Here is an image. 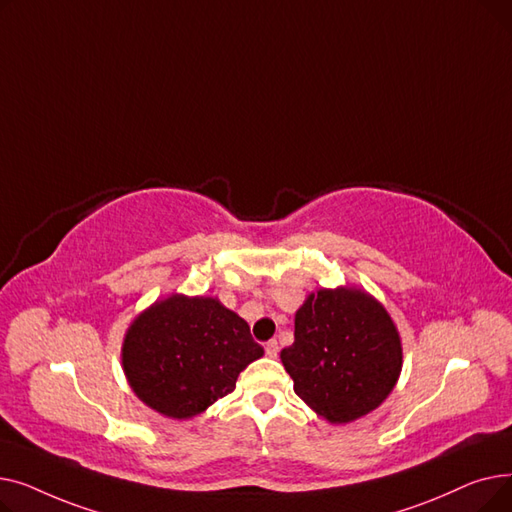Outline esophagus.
<instances>
[{
    "mask_svg": "<svg viewBox=\"0 0 512 512\" xmlns=\"http://www.w3.org/2000/svg\"><path fill=\"white\" fill-rule=\"evenodd\" d=\"M278 353H280V346H278V342L276 340H270L265 344V355L270 357V359H276L278 357Z\"/></svg>",
    "mask_w": 512,
    "mask_h": 512,
    "instance_id": "obj_1",
    "label": "esophagus"
}]
</instances>
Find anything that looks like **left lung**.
Instances as JSON below:
<instances>
[{
    "label": "left lung",
    "instance_id": "left-lung-1",
    "mask_svg": "<svg viewBox=\"0 0 512 512\" xmlns=\"http://www.w3.org/2000/svg\"><path fill=\"white\" fill-rule=\"evenodd\" d=\"M280 359L305 405L344 425L378 409L394 390L402 342L386 307L367 290L319 288L294 315V342Z\"/></svg>",
    "mask_w": 512,
    "mask_h": 512
}]
</instances>
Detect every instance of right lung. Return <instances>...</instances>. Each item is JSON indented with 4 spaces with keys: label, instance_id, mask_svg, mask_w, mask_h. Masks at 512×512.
Listing matches in <instances>:
<instances>
[{
    "label": "right lung",
    "instance_id": "obj_1",
    "mask_svg": "<svg viewBox=\"0 0 512 512\" xmlns=\"http://www.w3.org/2000/svg\"><path fill=\"white\" fill-rule=\"evenodd\" d=\"M263 357L245 319L215 297L170 294L132 319L122 367L132 392L159 415L193 419L230 394Z\"/></svg>",
    "mask_w": 512,
    "mask_h": 512
}]
</instances>
